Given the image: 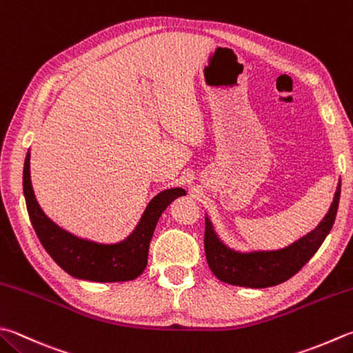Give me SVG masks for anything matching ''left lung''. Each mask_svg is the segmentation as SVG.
I'll return each mask as SVG.
<instances>
[{
	"instance_id": "8db88e82",
	"label": "left lung",
	"mask_w": 353,
	"mask_h": 353,
	"mask_svg": "<svg viewBox=\"0 0 353 353\" xmlns=\"http://www.w3.org/2000/svg\"><path fill=\"white\" fill-rule=\"evenodd\" d=\"M341 195L338 181L334 201L323 221L307 235L280 250L238 252L225 245L215 234L209 216H205L204 250L210 270L219 281L250 289H264L281 284L294 276L316 254L335 223Z\"/></svg>"
}]
</instances>
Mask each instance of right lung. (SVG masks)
Here are the masks:
<instances>
[{
	"label": "right lung",
	"instance_id": "right-lung-1",
	"mask_svg": "<svg viewBox=\"0 0 353 353\" xmlns=\"http://www.w3.org/2000/svg\"><path fill=\"white\" fill-rule=\"evenodd\" d=\"M23 190L30 223L53 261L72 276L97 283L130 281L141 275L148 265L149 244L159 216L175 198L185 195L181 188L159 192L128 238L117 244H99L61 229L41 210L32 189L29 152L24 159Z\"/></svg>",
	"mask_w": 353,
	"mask_h": 353
}]
</instances>
